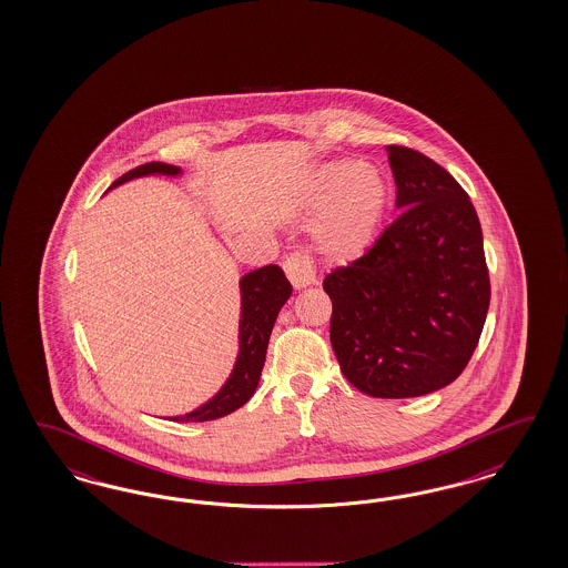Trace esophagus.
I'll return each instance as SVG.
<instances>
[{
  "instance_id": "obj_1",
  "label": "esophagus",
  "mask_w": 568,
  "mask_h": 568,
  "mask_svg": "<svg viewBox=\"0 0 568 568\" xmlns=\"http://www.w3.org/2000/svg\"><path fill=\"white\" fill-rule=\"evenodd\" d=\"M283 271L287 278L292 281L295 290H304L316 283V273H314V266L304 254H292L290 258L283 262Z\"/></svg>"
}]
</instances>
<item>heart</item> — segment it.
Returning <instances> with one entry per match:
<instances>
[{"label": "heart", "instance_id": "b5f03b06", "mask_svg": "<svg viewBox=\"0 0 568 568\" xmlns=\"http://www.w3.org/2000/svg\"><path fill=\"white\" fill-rule=\"evenodd\" d=\"M304 202L321 207L312 224L314 250L327 262L349 264L377 240L389 207V183L371 162L337 158L310 172Z\"/></svg>", "mask_w": 568, "mask_h": 568}]
</instances>
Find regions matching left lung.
Returning a JSON list of instances; mask_svg holds the SVG:
<instances>
[{"label": "left lung", "mask_w": 568, "mask_h": 568, "mask_svg": "<svg viewBox=\"0 0 568 568\" xmlns=\"http://www.w3.org/2000/svg\"><path fill=\"white\" fill-rule=\"evenodd\" d=\"M402 210L377 243L327 275L331 345L345 378L373 397H418L465 371L489 308L479 216L427 155L387 145Z\"/></svg>", "instance_id": "8db88e82"}]
</instances>
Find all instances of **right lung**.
<instances>
[{"label": "right lung", "mask_w": 568, "mask_h": 568, "mask_svg": "<svg viewBox=\"0 0 568 568\" xmlns=\"http://www.w3.org/2000/svg\"><path fill=\"white\" fill-rule=\"evenodd\" d=\"M179 176L181 169L164 164V162H148L133 171L122 174L112 183L110 190L119 187L126 181L141 176ZM241 318H240V352L237 361L229 378L224 381L219 394L210 397L206 404L181 416H172L174 423H204L214 420L226 414L235 413L258 387L262 366L266 361V347L271 333L275 327L278 310L292 295V283L276 264H266L240 278Z\"/></svg>", "instance_id": "1"}]
</instances>
